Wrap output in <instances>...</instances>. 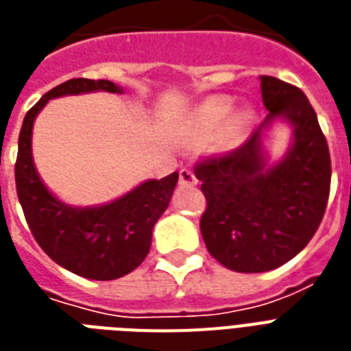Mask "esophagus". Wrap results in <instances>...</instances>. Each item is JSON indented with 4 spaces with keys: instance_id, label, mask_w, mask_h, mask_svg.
I'll use <instances>...</instances> for the list:
<instances>
[{
    "instance_id": "1",
    "label": "esophagus",
    "mask_w": 351,
    "mask_h": 351,
    "mask_svg": "<svg viewBox=\"0 0 351 351\" xmlns=\"http://www.w3.org/2000/svg\"><path fill=\"white\" fill-rule=\"evenodd\" d=\"M179 183H181V184H195V183H197V179H195L194 172H192L190 168H181V172H179Z\"/></svg>"
}]
</instances>
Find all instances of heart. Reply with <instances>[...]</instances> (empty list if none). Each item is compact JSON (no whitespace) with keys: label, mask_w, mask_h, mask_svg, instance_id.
<instances>
[{"label":"heart","mask_w":351,"mask_h":351,"mask_svg":"<svg viewBox=\"0 0 351 351\" xmlns=\"http://www.w3.org/2000/svg\"><path fill=\"white\" fill-rule=\"evenodd\" d=\"M234 108L236 100L232 97H227V95L210 97L195 108L194 115H192V124L203 135H213L225 123L221 143L227 148L238 146L251 130L252 113L251 110L243 108L232 114Z\"/></svg>","instance_id":"obj_1"}]
</instances>
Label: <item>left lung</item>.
<instances>
[{
    "instance_id": "left-lung-1",
    "label": "left lung",
    "mask_w": 351,
    "mask_h": 351,
    "mask_svg": "<svg viewBox=\"0 0 351 351\" xmlns=\"http://www.w3.org/2000/svg\"><path fill=\"white\" fill-rule=\"evenodd\" d=\"M269 115L245 143L195 165L206 208L199 227L208 252L236 273H263L295 258L319 229L330 197L328 143L297 86L260 77ZM276 118L293 128V145L269 165L263 132Z\"/></svg>"
}]
</instances>
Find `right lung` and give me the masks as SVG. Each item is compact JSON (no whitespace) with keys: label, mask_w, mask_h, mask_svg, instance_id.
Instances as JSON below:
<instances>
[{"label":"right lung","mask_w":351,"mask_h":351,"mask_svg":"<svg viewBox=\"0 0 351 351\" xmlns=\"http://www.w3.org/2000/svg\"><path fill=\"white\" fill-rule=\"evenodd\" d=\"M122 89L110 80L71 78L43 95L27 111L18 141L16 192L34 240L53 262L89 280H115L137 269L150 252L152 230L167 210L179 173L150 179L102 206H69L42 183L32 162V124L51 99Z\"/></svg>","instance_id":"1"}]
</instances>
